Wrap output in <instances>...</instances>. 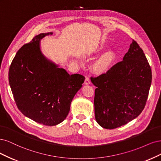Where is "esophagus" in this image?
<instances>
[{
  "mask_svg": "<svg viewBox=\"0 0 161 161\" xmlns=\"http://www.w3.org/2000/svg\"><path fill=\"white\" fill-rule=\"evenodd\" d=\"M91 83V81H90V79L88 77H86V79H85V81H84V84L86 85H89Z\"/></svg>",
  "mask_w": 161,
  "mask_h": 161,
  "instance_id": "esophagus-1",
  "label": "esophagus"
}]
</instances>
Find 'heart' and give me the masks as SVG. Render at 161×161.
I'll list each match as a JSON object with an SVG mask.
<instances>
[{"mask_svg":"<svg viewBox=\"0 0 161 161\" xmlns=\"http://www.w3.org/2000/svg\"><path fill=\"white\" fill-rule=\"evenodd\" d=\"M103 49V47L98 48L97 51H100ZM115 53L112 51H108L103 53L98 59L94 65V70L98 74L106 72L115 60Z\"/></svg>","mask_w":161,"mask_h":161,"instance_id":"obj_1","label":"heart"}]
</instances>
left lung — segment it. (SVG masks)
Masks as SVG:
<instances>
[{"instance_id":"8db88e82","label":"left lung","mask_w":161,"mask_h":161,"mask_svg":"<svg viewBox=\"0 0 161 161\" xmlns=\"http://www.w3.org/2000/svg\"><path fill=\"white\" fill-rule=\"evenodd\" d=\"M95 90L96 122L114 129L138 117L144 108L152 81V72L142 49L135 41L123 60L106 73L91 77Z\"/></svg>"}]
</instances>
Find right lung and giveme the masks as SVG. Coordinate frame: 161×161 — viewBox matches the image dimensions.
Wrapping results in <instances>:
<instances>
[{
	"mask_svg": "<svg viewBox=\"0 0 161 161\" xmlns=\"http://www.w3.org/2000/svg\"><path fill=\"white\" fill-rule=\"evenodd\" d=\"M36 35L17 51L9 68L8 81L19 110L33 121L55 126L68 115L71 102L84 82L80 74L69 75L48 59Z\"/></svg>",
	"mask_w": 161,
	"mask_h": 161,
	"instance_id": "add662e5",
	"label": "right lung"
}]
</instances>
